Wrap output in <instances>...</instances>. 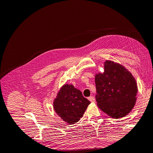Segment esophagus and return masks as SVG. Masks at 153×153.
<instances>
[{"instance_id": "esophagus-1", "label": "esophagus", "mask_w": 153, "mask_h": 153, "mask_svg": "<svg viewBox=\"0 0 153 153\" xmlns=\"http://www.w3.org/2000/svg\"><path fill=\"white\" fill-rule=\"evenodd\" d=\"M88 100H89L90 101H91V102H95V98H94V96H90V97H89V98H88Z\"/></svg>"}]
</instances>
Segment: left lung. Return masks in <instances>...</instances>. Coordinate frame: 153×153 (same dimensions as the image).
Masks as SVG:
<instances>
[{
	"label": "left lung",
	"mask_w": 153,
	"mask_h": 153,
	"mask_svg": "<svg viewBox=\"0 0 153 153\" xmlns=\"http://www.w3.org/2000/svg\"><path fill=\"white\" fill-rule=\"evenodd\" d=\"M105 71L95 76L98 107L112 118L126 116L135 105L137 85L131 73L120 64L104 62Z\"/></svg>",
	"instance_id": "1"
}]
</instances>
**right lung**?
<instances>
[{
  "label": "right lung",
  "instance_id": "right-lung-1",
  "mask_svg": "<svg viewBox=\"0 0 153 153\" xmlns=\"http://www.w3.org/2000/svg\"><path fill=\"white\" fill-rule=\"evenodd\" d=\"M90 103L80 90L73 85L65 84L59 90L53 101V108L64 122L73 124L82 117Z\"/></svg>",
  "mask_w": 153,
  "mask_h": 153
}]
</instances>
